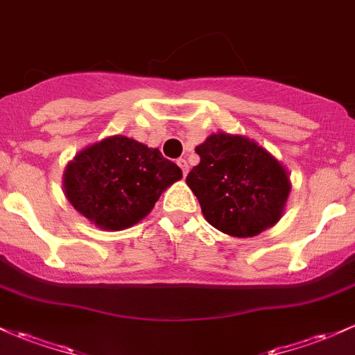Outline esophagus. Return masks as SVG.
Segmentation results:
<instances>
[{"instance_id": "1", "label": "esophagus", "mask_w": 355, "mask_h": 355, "mask_svg": "<svg viewBox=\"0 0 355 355\" xmlns=\"http://www.w3.org/2000/svg\"><path fill=\"white\" fill-rule=\"evenodd\" d=\"M178 166L181 167V171H182V176H186V174H188V171H189V167H188V162H186V159H178Z\"/></svg>"}]
</instances>
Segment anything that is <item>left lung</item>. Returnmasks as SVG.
I'll return each mask as SVG.
<instances>
[{
    "instance_id": "left-lung-1",
    "label": "left lung",
    "mask_w": 355,
    "mask_h": 355,
    "mask_svg": "<svg viewBox=\"0 0 355 355\" xmlns=\"http://www.w3.org/2000/svg\"><path fill=\"white\" fill-rule=\"evenodd\" d=\"M200 164L186 178L209 225L232 237H255L283 215L291 182L266 148L218 132L196 147Z\"/></svg>"
}]
</instances>
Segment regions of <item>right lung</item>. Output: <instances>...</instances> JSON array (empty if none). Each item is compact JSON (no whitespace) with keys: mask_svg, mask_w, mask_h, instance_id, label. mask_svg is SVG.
Instances as JSON below:
<instances>
[{"mask_svg":"<svg viewBox=\"0 0 355 355\" xmlns=\"http://www.w3.org/2000/svg\"><path fill=\"white\" fill-rule=\"evenodd\" d=\"M181 178V169L159 148L115 135L86 147L67 164L64 191L91 223L123 230L147 216L164 189Z\"/></svg>","mask_w":355,"mask_h":355,"instance_id":"add662e5","label":"right lung"}]
</instances>
